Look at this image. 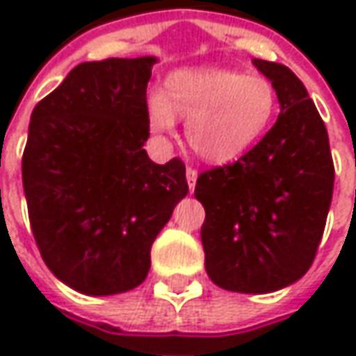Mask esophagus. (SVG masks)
I'll use <instances>...</instances> for the list:
<instances>
[{"label":"esophagus","mask_w":356,"mask_h":356,"mask_svg":"<svg viewBox=\"0 0 356 356\" xmlns=\"http://www.w3.org/2000/svg\"><path fill=\"white\" fill-rule=\"evenodd\" d=\"M186 180H188V190H190V194H192V192H194V188H196L198 172L194 170V168H188V170H186Z\"/></svg>","instance_id":"obj_1"}]
</instances>
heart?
<instances>
[{
	"instance_id": "1",
	"label": "heart",
	"mask_w": 356,
	"mask_h": 356,
	"mask_svg": "<svg viewBox=\"0 0 356 356\" xmlns=\"http://www.w3.org/2000/svg\"><path fill=\"white\" fill-rule=\"evenodd\" d=\"M275 108L277 92L266 76L218 67L178 69L166 79V95L154 90L146 99L150 130L170 134L178 117H188V144L210 164L243 156L264 136Z\"/></svg>"
}]
</instances>
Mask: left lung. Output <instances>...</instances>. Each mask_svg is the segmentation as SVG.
Wrapping results in <instances>:
<instances>
[{
	"instance_id": "left-lung-1",
	"label": "left lung",
	"mask_w": 356,
	"mask_h": 356,
	"mask_svg": "<svg viewBox=\"0 0 356 356\" xmlns=\"http://www.w3.org/2000/svg\"><path fill=\"white\" fill-rule=\"evenodd\" d=\"M280 101L275 124L238 162L200 174L202 245L210 280L236 293H271L315 259L333 198L329 136L305 85L280 63L253 59Z\"/></svg>"
}]
</instances>
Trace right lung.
Wrapping results in <instances>:
<instances>
[{
	"mask_svg": "<svg viewBox=\"0 0 356 356\" xmlns=\"http://www.w3.org/2000/svg\"><path fill=\"white\" fill-rule=\"evenodd\" d=\"M156 61L81 63L31 113L21 162L31 229L53 275L79 293L138 287L188 194L182 160L156 164L144 150Z\"/></svg>",
	"mask_w": 356,
	"mask_h": 356,
	"instance_id": "add662e5",
	"label": "right lung"
}]
</instances>
